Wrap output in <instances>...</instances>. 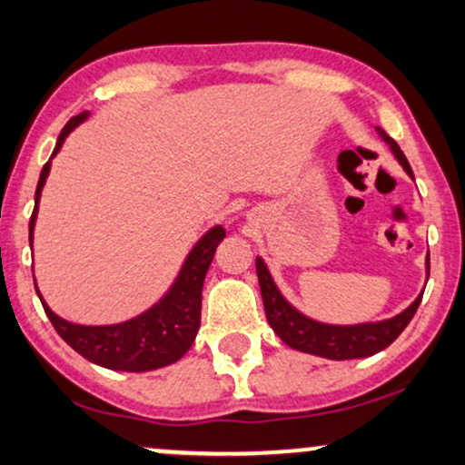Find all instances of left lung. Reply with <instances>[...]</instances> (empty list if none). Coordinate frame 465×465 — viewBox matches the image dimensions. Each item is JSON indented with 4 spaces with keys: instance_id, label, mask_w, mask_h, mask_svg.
I'll return each instance as SVG.
<instances>
[{
    "instance_id": "left-lung-1",
    "label": "left lung",
    "mask_w": 465,
    "mask_h": 465,
    "mask_svg": "<svg viewBox=\"0 0 465 465\" xmlns=\"http://www.w3.org/2000/svg\"><path fill=\"white\" fill-rule=\"evenodd\" d=\"M375 133L389 145L392 156L403 167V172L414 180L412 167H410L408 158L397 145V141L391 139L380 126H375ZM255 268L268 324L276 332V337L283 341L285 345H290L292 350L328 358V361H354V358L373 356L389 348L392 341L405 331V326L410 324L422 301V292H425L422 290L408 309L392 317H386V320L358 322V324H328V322L315 320V317L302 313L301 309H296L287 301L262 257L255 260ZM425 274L429 279V252L425 257Z\"/></svg>"
}]
</instances>
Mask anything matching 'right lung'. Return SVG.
<instances>
[{"instance_id": "1", "label": "right lung", "mask_w": 465, "mask_h": 465, "mask_svg": "<svg viewBox=\"0 0 465 465\" xmlns=\"http://www.w3.org/2000/svg\"><path fill=\"white\" fill-rule=\"evenodd\" d=\"M87 117H90V111H84V114L74 115L62 128L55 150H53L49 163L40 172L36 197H34V213L32 219H29V246L32 249L34 227H36L38 219V203L40 195H43L45 182L49 178L51 161L62 150L68 134L79 124H84ZM223 238H225V229L221 225L210 227L189 251L180 272L175 274L173 283L163 293L161 301L152 304L150 309H145L143 313L134 315L126 322H120V324L87 326L64 320V317L53 313L49 304L45 302L38 285H36V293L53 328L76 354L87 358V361L98 364V367L114 369V371H154V369L178 362L191 350L193 341L197 337L199 324H202L203 279L210 263H213L216 246L221 244Z\"/></svg>"}]
</instances>
